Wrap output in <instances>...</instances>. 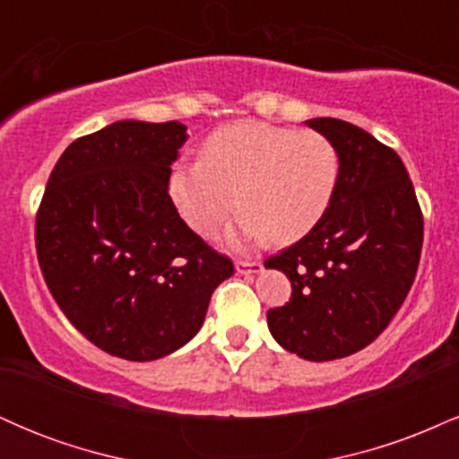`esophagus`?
<instances>
[{"label":"esophagus","instance_id":"obj_1","mask_svg":"<svg viewBox=\"0 0 459 459\" xmlns=\"http://www.w3.org/2000/svg\"><path fill=\"white\" fill-rule=\"evenodd\" d=\"M235 270L239 273H259L263 270V265L259 261H237Z\"/></svg>","mask_w":459,"mask_h":459}]
</instances>
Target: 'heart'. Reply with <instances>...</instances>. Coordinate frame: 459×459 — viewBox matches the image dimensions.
<instances>
[{"mask_svg":"<svg viewBox=\"0 0 459 459\" xmlns=\"http://www.w3.org/2000/svg\"><path fill=\"white\" fill-rule=\"evenodd\" d=\"M339 181V152L319 131L246 123L215 131L198 161H177L168 194L178 215L212 235L235 212L233 244H291L317 226Z\"/></svg>","mask_w":459,"mask_h":459,"instance_id":"obj_1","label":"heart"}]
</instances>
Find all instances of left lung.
Wrapping results in <instances>:
<instances>
[{
    "mask_svg": "<svg viewBox=\"0 0 459 459\" xmlns=\"http://www.w3.org/2000/svg\"><path fill=\"white\" fill-rule=\"evenodd\" d=\"M339 152L328 212L298 244L265 261L291 281V299L267 310L273 339L304 360L356 354L402 308L423 246V213L399 155L365 129L310 118Z\"/></svg>",
    "mask_w": 459,
    "mask_h": 459,
    "instance_id": "1",
    "label": "left lung"
}]
</instances>
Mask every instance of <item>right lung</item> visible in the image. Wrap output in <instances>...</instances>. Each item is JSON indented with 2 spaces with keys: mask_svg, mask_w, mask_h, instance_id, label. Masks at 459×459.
I'll use <instances>...</instances> for the list:
<instances>
[{
  "mask_svg": "<svg viewBox=\"0 0 459 459\" xmlns=\"http://www.w3.org/2000/svg\"><path fill=\"white\" fill-rule=\"evenodd\" d=\"M186 140L177 120H118L83 135L57 160L36 215V255L57 307L125 360H157L194 339L235 272L168 194Z\"/></svg>",
  "mask_w": 459,
  "mask_h": 459,
  "instance_id": "right-lung-1",
  "label": "right lung"
}]
</instances>
